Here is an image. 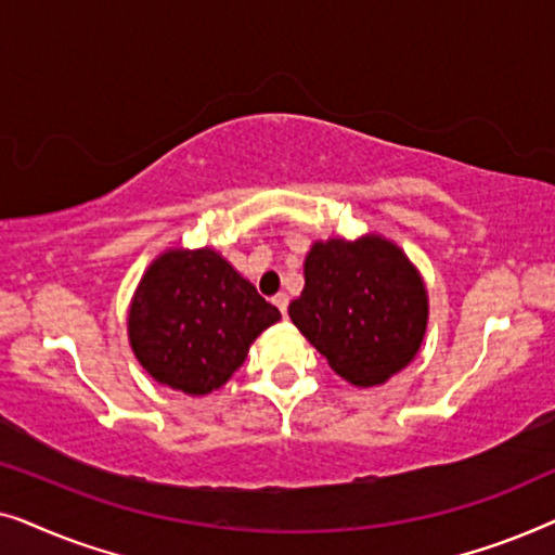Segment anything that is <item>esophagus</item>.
I'll return each mask as SVG.
<instances>
[{
    "label": "esophagus",
    "instance_id": "obj_1",
    "mask_svg": "<svg viewBox=\"0 0 555 555\" xmlns=\"http://www.w3.org/2000/svg\"><path fill=\"white\" fill-rule=\"evenodd\" d=\"M272 302H275L280 313H283V318H287V295L280 293V295H275V298H272Z\"/></svg>",
    "mask_w": 555,
    "mask_h": 555
}]
</instances>
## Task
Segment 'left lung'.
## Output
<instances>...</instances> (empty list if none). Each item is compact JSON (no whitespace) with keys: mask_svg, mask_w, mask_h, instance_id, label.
I'll list each match as a JSON object with an SVG mask.
<instances>
[{"mask_svg":"<svg viewBox=\"0 0 555 555\" xmlns=\"http://www.w3.org/2000/svg\"><path fill=\"white\" fill-rule=\"evenodd\" d=\"M287 313L338 376L374 386L420 351L427 291L391 242L328 240L315 242L306 257V287Z\"/></svg>","mask_w":555,"mask_h":555,"instance_id":"8db88e82","label":"left lung"}]
</instances>
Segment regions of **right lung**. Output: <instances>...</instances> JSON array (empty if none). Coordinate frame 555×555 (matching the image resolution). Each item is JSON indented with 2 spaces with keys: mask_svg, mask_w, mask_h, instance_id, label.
<instances>
[{
  "mask_svg": "<svg viewBox=\"0 0 555 555\" xmlns=\"http://www.w3.org/2000/svg\"><path fill=\"white\" fill-rule=\"evenodd\" d=\"M278 321L280 310L215 249H171L151 264L135 291L128 338L156 382L184 393H209Z\"/></svg>",
  "mask_w": 555,
  "mask_h": 555,
  "instance_id": "1",
  "label": "right lung"
}]
</instances>
